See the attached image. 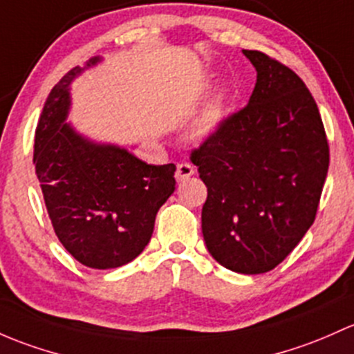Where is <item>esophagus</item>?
I'll use <instances>...</instances> for the list:
<instances>
[{
  "label": "esophagus",
  "instance_id": "esophagus-1",
  "mask_svg": "<svg viewBox=\"0 0 354 354\" xmlns=\"http://www.w3.org/2000/svg\"><path fill=\"white\" fill-rule=\"evenodd\" d=\"M195 174V166L189 165V162H180V165L176 166V180L178 181H185L188 180L189 176H193Z\"/></svg>",
  "mask_w": 354,
  "mask_h": 354
}]
</instances>
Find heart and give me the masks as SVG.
<instances>
[{
    "label": "heart",
    "instance_id": "heart-1",
    "mask_svg": "<svg viewBox=\"0 0 354 354\" xmlns=\"http://www.w3.org/2000/svg\"><path fill=\"white\" fill-rule=\"evenodd\" d=\"M225 115V100L222 93L215 95V98L205 106L200 118L196 120L195 133L198 137H208L221 127L222 120Z\"/></svg>",
    "mask_w": 354,
    "mask_h": 354
}]
</instances>
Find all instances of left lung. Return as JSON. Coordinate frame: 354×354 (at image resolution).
Here are the masks:
<instances>
[{
    "label": "left lung",
    "instance_id": "8db88e82",
    "mask_svg": "<svg viewBox=\"0 0 354 354\" xmlns=\"http://www.w3.org/2000/svg\"><path fill=\"white\" fill-rule=\"evenodd\" d=\"M256 86L243 110L193 149L207 187L202 232L227 270H273L314 224L329 167L317 103L292 69L259 50H243Z\"/></svg>",
    "mask_w": 354,
    "mask_h": 354
}]
</instances>
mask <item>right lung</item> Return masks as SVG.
<instances>
[{
    "label": "right lung",
    "instance_id": "add662e5",
    "mask_svg": "<svg viewBox=\"0 0 354 354\" xmlns=\"http://www.w3.org/2000/svg\"><path fill=\"white\" fill-rule=\"evenodd\" d=\"M73 68L52 88L35 130L33 165L47 214L66 251L81 265L110 270L136 259L151 241L156 214L174 192V165L154 166L127 149L96 144L66 122Z\"/></svg>",
    "mask_w": 354,
    "mask_h": 354
}]
</instances>
